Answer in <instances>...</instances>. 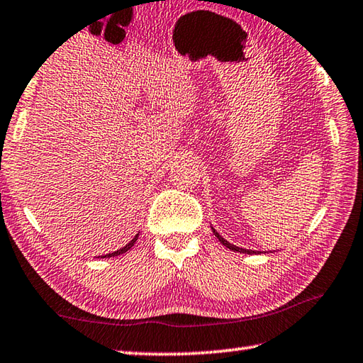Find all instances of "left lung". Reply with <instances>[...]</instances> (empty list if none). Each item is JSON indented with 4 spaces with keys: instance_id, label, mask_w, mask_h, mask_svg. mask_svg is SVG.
Returning <instances> with one entry per match:
<instances>
[{
    "instance_id": "left-lung-1",
    "label": "left lung",
    "mask_w": 363,
    "mask_h": 363,
    "mask_svg": "<svg viewBox=\"0 0 363 363\" xmlns=\"http://www.w3.org/2000/svg\"><path fill=\"white\" fill-rule=\"evenodd\" d=\"M211 229H213V227H211ZM213 233H214V235H216V238H218V240H219L220 243H223L225 248H229V250H232V251H238V253H247V255H255V253H261V251H253V250H247V248H240V247H235V245H232V243H229V242H227V240H224V238H223V237H220V235H219V233H218L216 230H214V229H213Z\"/></svg>"
}]
</instances>
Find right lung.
Masks as SVG:
<instances>
[{"label":"right lung","mask_w":363,"mask_h":363,"mask_svg":"<svg viewBox=\"0 0 363 363\" xmlns=\"http://www.w3.org/2000/svg\"><path fill=\"white\" fill-rule=\"evenodd\" d=\"M138 237H139V233H138V235H136V237H134V238H133V240H131L130 243H128V245H125V247H123V248H120V250H116V251H113V253H108V255H106V256H101V257H112V256H118V255H123V253H126V251H128V250H131V247H133V245H134V243H136V240H138Z\"/></svg>","instance_id":"1"}]
</instances>
